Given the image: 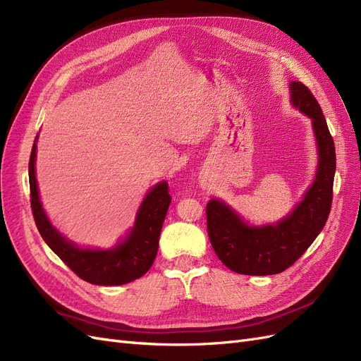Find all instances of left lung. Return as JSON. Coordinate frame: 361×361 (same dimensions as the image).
<instances>
[{"label":"left lung","instance_id":"8db88e82","mask_svg":"<svg viewBox=\"0 0 361 361\" xmlns=\"http://www.w3.org/2000/svg\"><path fill=\"white\" fill-rule=\"evenodd\" d=\"M290 102L312 118L318 143V170L304 199L281 221L262 227L248 226L221 200L206 204L207 235L215 255L238 274L271 276L288 269L329 220L336 171L334 141L318 101L302 82H290Z\"/></svg>","mask_w":361,"mask_h":361}]
</instances>
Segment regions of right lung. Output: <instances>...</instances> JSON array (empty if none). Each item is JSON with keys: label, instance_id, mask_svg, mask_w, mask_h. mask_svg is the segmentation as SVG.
I'll use <instances>...</instances> for the list:
<instances>
[{"label": "right lung", "instance_id": "add662e5", "mask_svg": "<svg viewBox=\"0 0 361 361\" xmlns=\"http://www.w3.org/2000/svg\"><path fill=\"white\" fill-rule=\"evenodd\" d=\"M36 141L28 164L30 202L43 241L76 276L92 285L118 286L145 276L157 257L162 223L171 202L169 183L166 180L159 182L146 194L137 212L134 227L122 243L111 250L80 248L59 233L43 211L35 170Z\"/></svg>", "mask_w": 361, "mask_h": 361}]
</instances>
